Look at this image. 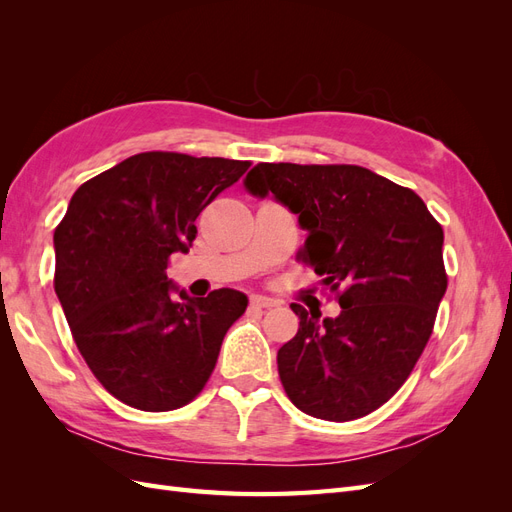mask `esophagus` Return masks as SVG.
Instances as JSON below:
<instances>
[{"label":"esophagus","instance_id":"34e87169","mask_svg":"<svg viewBox=\"0 0 512 512\" xmlns=\"http://www.w3.org/2000/svg\"><path fill=\"white\" fill-rule=\"evenodd\" d=\"M252 307L271 309V307H277V301L271 299V297H262V294H254V297H252Z\"/></svg>","mask_w":512,"mask_h":512}]
</instances>
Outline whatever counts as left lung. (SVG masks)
Wrapping results in <instances>:
<instances>
[{"label": "left lung", "instance_id": "1", "mask_svg": "<svg viewBox=\"0 0 512 512\" xmlns=\"http://www.w3.org/2000/svg\"><path fill=\"white\" fill-rule=\"evenodd\" d=\"M284 205L307 239L297 254L339 294L320 318L292 303L299 331L277 350L290 401L322 421H354L389 401L421 356L446 292L442 226L412 190L369 168L256 164L243 181Z\"/></svg>", "mask_w": 512, "mask_h": 512}]
</instances>
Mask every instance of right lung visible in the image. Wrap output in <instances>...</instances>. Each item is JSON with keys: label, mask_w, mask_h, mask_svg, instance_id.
<instances>
[{"label": "right lung", "mask_w": 512, "mask_h": 512, "mask_svg": "<svg viewBox=\"0 0 512 512\" xmlns=\"http://www.w3.org/2000/svg\"><path fill=\"white\" fill-rule=\"evenodd\" d=\"M247 166L147 151L72 194L53 235L55 292L89 369L123 404L145 412L190 404L245 312L243 292L190 297L166 269L175 252H190L200 211Z\"/></svg>", "instance_id": "right-lung-1"}]
</instances>
